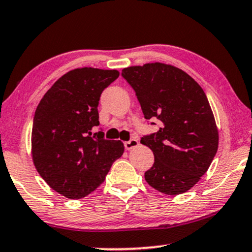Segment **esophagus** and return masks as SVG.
<instances>
[{
    "label": "esophagus",
    "mask_w": 252,
    "mask_h": 252,
    "mask_svg": "<svg viewBox=\"0 0 252 252\" xmlns=\"http://www.w3.org/2000/svg\"><path fill=\"white\" fill-rule=\"evenodd\" d=\"M138 145V139L137 138H131L128 142H124V148L126 150H131Z\"/></svg>",
    "instance_id": "esophagus-1"
}]
</instances>
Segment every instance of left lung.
<instances>
[{"label":"left lung","mask_w":252,"mask_h":252,"mask_svg":"<svg viewBox=\"0 0 252 252\" xmlns=\"http://www.w3.org/2000/svg\"><path fill=\"white\" fill-rule=\"evenodd\" d=\"M122 76L135 91L145 119L160 121L157 132L141 139L155 156L146 183L167 195L187 192L211 166L219 146L205 92L183 69L161 63L126 67Z\"/></svg>","instance_id":"8db88e82"}]
</instances>
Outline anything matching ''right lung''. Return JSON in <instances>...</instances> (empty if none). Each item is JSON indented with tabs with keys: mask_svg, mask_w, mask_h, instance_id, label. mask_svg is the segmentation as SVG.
Returning a JSON list of instances; mask_svg holds the SVG:
<instances>
[{
	"mask_svg": "<svg viewBox=\"0 0 252 252\" xmlns=\"http://www.w3.org/2000/svg\"><path fill=\"white\" fill-rule=\"evenodd\" d=\"M119 75L116 69H72L46 92L34 113L33 164L51 189L68 199H81L96 189L123 155L122 142L92 131L100 124L101 94Z\"/></svg>",
	"mask_w": 252,
	"mask_h": 252,
	"instance_id": "right-lung-1",
	"label": "right lung"
}]
</instances>
